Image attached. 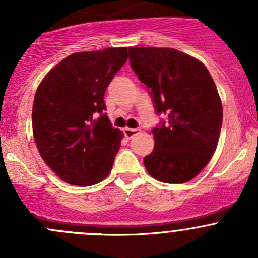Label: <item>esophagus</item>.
<instances>
[{
	"label": "esophagus",
	"instance_id": "34e87169",
	"mask_svg": "<svg viewBox=\"0 0 258 258\" xmlns=\"http://www.w3.org/2000/svg\"><path fill=\"white\" fill-rule=\"evenodd\" d=\"M140 132V130H137V128H128V127H126V128L123 130V135H124V137H126V139H132V137L134 136H136L137 134H139Z\"/></svg>",
	"mask_w": 258,
	"mask_h": 258
}]
</instances>
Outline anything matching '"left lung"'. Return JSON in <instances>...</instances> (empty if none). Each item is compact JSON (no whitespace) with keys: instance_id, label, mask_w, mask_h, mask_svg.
Masks as SVG:
<instances>
[{"instance_id":"left-lung-1","label":"left lung","mask_w":258,"mask_h":258,"mask_svg":"<svg viewBox=\"0 0 258 258\" xmlns=\"http://www.w3.org/2000/svg\"><path fill=\"white\" fill-rule=\"evenodd\" d=\"M128 54L156 113L167 114V122L152 130L155 147L144 158L146 170L165 183L189 181L215 153L222 126V103L209 70L173 48L128 47Z\"/></svg>"}]
</instances>
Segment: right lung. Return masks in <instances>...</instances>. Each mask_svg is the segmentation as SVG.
Wrapping results in <instances>:
<instances>
[{
	"label": "right lung",
	"instance_id": "1",
	"mask_svg": "<svg viewBox=\"0 0 258 258\" xmlns=\"http://www.w3.org/2000/svg\"><path fill=\"white\" fill-rule=\"evenodd\" d=\"M127 57V47L77 52L56 64L36 91L32 128L38 152L67 183L92 186L111 172L122 132L105 113L103 97Z\"/></svg>",
	"mask_w": 258,
	"mask_h": 258
}]
</instances>
